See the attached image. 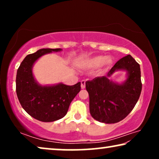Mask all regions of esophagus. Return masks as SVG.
Returning <instances> with one entry per match:
<instances>
[{
  "label": "esophagus",
  "mask_w": 159,
  "mask_h": 159,
  "mask_svg": "<svg viewBox=\"0 0 159 159\" xmlns=\"http://www.w3.org/2000/svg\"><path fill=\"white\" fill-rule=\"evenodd\" d=\"M81 88L82 89L85 88V81L84 80H82L81 81Z\"/></svg>",
  "instance_id": "1"
}]
</instances>
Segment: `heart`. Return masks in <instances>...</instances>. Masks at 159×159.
Returning a JSON list of instances; mask_svg holds the SVG:
<instances>
[{
	"instance_id": "obj_1",
	"label": "heart",
	"mask_w": 159,
	"mask_h": 159,
	"mask_svg": "<svg viewBox=\"0 0 159 159\" xmlns=\"http://www.w3.org/2000/svg\"><path fill=\"white\" fill-rule=\"evenodd\" d=\"M112 63V59L110 57H104L103 56H96L89 58L83 63L84 66L89 68H95L100 66L102 64L103 66H108Z\"/></svg>"
}]
</instances>
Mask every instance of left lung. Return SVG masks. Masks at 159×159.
I'll list each match as a JSON object with an SVG mask.
<instances>
[{
	"label": "left lung",
	"instance_id": "1",
	"mask_svg": "<svg viewBox=\"0 0 159 159\" xmlns=\"http://www.w3.org/2000/svg\"><path fill=\"white\" fill-rule=\"evenodd\" d=\"M118 70H125L128 73L127 80L122 84L108 79ZM85 85L93 118L106 124L117 123L132 111L140 98L142 90L140 64L127 55L114 64L107 76L88 80Z\"/></svg>",
	"mask_w": 159,
	"mask_h": 159
}]
</instances>
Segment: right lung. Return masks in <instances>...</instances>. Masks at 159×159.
Returning a JSON list of instances; mask_svg holds the SVG:
<instances>
[{"label":"right lung","instance_id":"right-lung-1","mask_svg":"<svg viewBox=\"0 0 159 159\" xmlns=\"http://www.w3.org/2000/svg\"><path fill=\"white\" fill-rule=\"evenodd\" d=\"M61 48H43L29 54L21 63L16 73V91L20 104L32 117L44 122L61 119L68 111L71 102L81 90V83L69 86L39 84L32 74L34 62L41 56Z\"/></svg>","mask_w":159,"mask_h":159}]
</instances>
